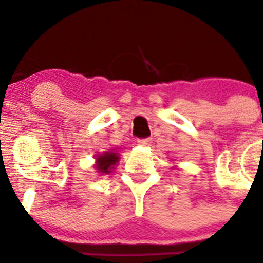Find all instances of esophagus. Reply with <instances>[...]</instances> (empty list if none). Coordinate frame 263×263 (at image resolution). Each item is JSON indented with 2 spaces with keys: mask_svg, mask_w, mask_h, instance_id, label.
Returning <instances> with one entry per match:
<instances>
[{
  "mask_svg": "<svg viewBox=\"0 0 263 263\" xmlns=\"http://www.w3.org/2000/svg\"><path fill=\"white\" fill-rule=\"evenodd\" d=\"M150 142H152V139H150V137H146V139H139V140H137V144L141 145V146H147V145H150Z\"/></svg>",
  "mask_w": 263,
  "mask_h": 263,
  "instance_id": "obj_1",
  "label": "esophagus"
}]
</instances>
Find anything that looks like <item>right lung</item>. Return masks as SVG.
Segmentation results:
<instances>
[{
  "instance_id": "right-lung-1",
  "label": "right lung",
  "mask_w": 263,
  "mask_h": 263,
  "mask_svg": "<svg viewBox=\"0 0 263 263\" xmlns=\"http://www.w3.org/2000/svg\"><path fill=\"white\" fill-rule=\"evenodd\" d=\"M118 154L117 153H104L103 155H99L98 163H96L95 167L98 168L99 172L101 173H110L111 170L114 168L116 163L118 162Z\"/></svg>"
}]
</instances>
